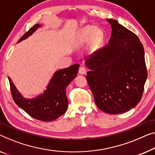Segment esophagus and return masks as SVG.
Masks as SVG:
<instances>
[{
    "label": "esophagus",
    "mask_w": 155,
    "mask_h": 155,
    "mask_svg": "<svg viewBox=\"0 0 155 155\" xmlns=\"http://www.w3.org/2000/svg\"><path fill=\"white\" fill-rule=\"evenodd\" d=\"M78 72H79L80 74H85L86 73V69L84 67H81L79 68V70H78Z\"/></svg>",
    "instance_id": "1"
}]
</instances>
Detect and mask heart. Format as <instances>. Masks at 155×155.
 <instances>
[{
    "label": "heart",
    "mask_w": 155,
    "mask_h": 155,
    "mask_svg": "<svg viewBox=\"0 0 155 155\" xmlns=\"http://www.w3.org/2000/svg\"><path fill=\"white\" fill-rule=\"evenodd\" d=\"M104 35L100 29H95L94 26H87L84 27L79 33V42L86 43L91 40V48L97 50L100 47L103 42Z\"/></svg>",
    "instance_id": "b5f03b06"
}]
</instances>
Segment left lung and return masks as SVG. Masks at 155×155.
<instances>
[{
  "mask_svg": "<svg viewBox=\"0 0 155 155\" xmlns=\"http://www.w3.org/2000/svg\"><path fill=\"white\" fill-rule=\"evenodd\" d=\"M108 44L85 61V77L96 105L108 114L134 108L141 100L147 77L144 48L136 35L116 20Z\"/></svg>",
  "mask_w": 155,
  "mask_h": 155,
  "instance_id": "1",
  "label": "left lung"
}]
</instances>
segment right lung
Masks as SVG:
<instances>
[{"label": "right lung", "mask_w": 155, "mask_h": 155, "mask_svg": "<svg viewBox=\"0 0 155 155\" xmlns=\"http://www.w3.org/2000/svg\"><path fill=\"white\" fill-rule=\"evenodd\" d=\"M35 24L18 40L20 42L31 35L38 28ZM79 64H73L68 68L56 71L50 80L47 90L36 97L26 99L17 91L10 77L12 96L15 102L21 109L33 118L43 122L53 121L58 118L66 112L68 107V100L66 96V88L74 78L77 77Z\"/></svg>", "instance_id": "right-lung-1"}]
</instances>
